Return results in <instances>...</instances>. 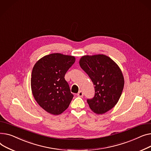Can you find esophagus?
<instances>
[{
	"instance_id": "esophagus-1",
	"label": "esophagus",
	"mask_w": 151,
	"mask_h": 151,
	"mask_svg": "<svg viewBox=\"0 0 151 151\" xmlns=\"http://www.w3.org/2000/svg\"><path fill=\"white\" fill-rule=\"evenodd\" d=\"M77 96L78 97H83V92L82 91H80L78 93H77Z\"/></svg>"
}]
</instances>
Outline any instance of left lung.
I'll return each mask as SVG.
<instances>
[{"mask_svg": "<svg viewBox=\"0 0 151 151\" xmlns=\"http://www.w3.org/2000/svg\"><path fill=\"white\" fill-rule=\"evenodd\" d=\"M79 63L94 86V97L87 99L90 108L97 114L109 111L118 102L124 85L120 68L104 55L83 56Z\"/></svg>", "mask_w": 151, "mask_h": 151, "instance_id": "left-lung-1", "label": "left lung"}]
</instances>
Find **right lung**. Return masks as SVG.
Returning <instances> with one entry per match:
<instances>
[{
    "label": "right lung",
    "mask_w": 151,
    "mask_h": 151,
    "mask_svg": "<svg viewBox=\"0 0 151 151\" xmlns=\"http://www.w3.org/2000/svg\"><path fill=\"white\" fill-rule=\"evenodd\" d=\"M75 61L74 57L57 53L42 57L33 68L31 87L34 98L50 114L63 113L73 98L65 76Z\"/></svg>",
    "instance_id": "add662e5"
}]
</instances>
